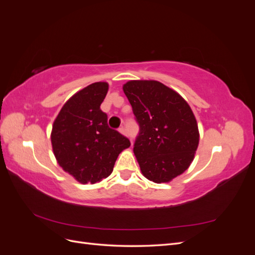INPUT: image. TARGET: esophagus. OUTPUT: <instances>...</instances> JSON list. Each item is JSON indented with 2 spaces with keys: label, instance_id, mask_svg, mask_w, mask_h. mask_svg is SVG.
Returning a JSON list of instances; mask_svg holds the SVG:
<instances>
[{
  "label": "esophagus",
  "instance_id": "esophagus-1",
  "mask_svg": "<svg viewBox=\"0 0 255 255\" xmlns=\"http://www.w3.org/2000/svg\"><path fill=\"white\" fill-rule=\"evenodd\" d=\"M119 132H120L121 134H123V135H127V132H126V128H123V127L119 128Z\"/></svg>",
  "mask_w": 255,
  "mask_h": 255
}]
</instances>
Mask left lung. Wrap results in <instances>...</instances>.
I'll list each match as a JSON object with an SVG mask.
<instances>
[{
    "label": "left lung",
    "instance_id": "obj_1",
    "mask_svg": "<svg viewBox=\"0 0 255 255\" xmlns=\"http://www.w3.org/2000/svg\"><path fill=\"white\" fill-rule=\"evenodd\" d=\"M123 91L139 125L134 154L141 173L168 183L187 170L199 144L198 123L190 106L157 81H128Z\"/></svg>",
    "mask_w": 255,
    "mask_h": 255
}]
</instances>
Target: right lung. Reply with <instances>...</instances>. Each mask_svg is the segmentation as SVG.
Listing matches in <instances>:
<instances>
[{"label": "right lung", "instance_id": "obj_1", "mask_svg": "<svg viewBox=\"0 0 255 255\" xmlns=\"http://www.w3.org/2000/svg\"><path fill=\"white\" fill-rule=\"evenodd\" d=\"M107 91L106 82L78 91L61 107L52 127L57 163L82 184L106 179L119 154L130 145L127 137L109 127L107 115L100 109Z\"/></svg>", "mask_w": 255, "mask_h": 255}]
</instances>
